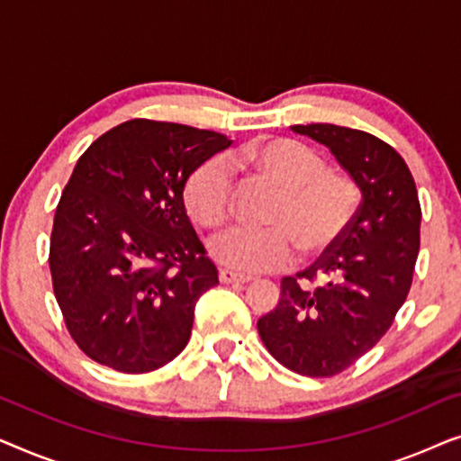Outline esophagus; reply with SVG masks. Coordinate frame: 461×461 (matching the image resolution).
Wrapping results in <instances>:
<instances>
[{
	"label": "esophagus",
	"instance_id": "1",
	"mask_svg": "<svg viewBox=\"0 0 461 461\" xmlns=\"http://www.w3.org/2000/svg\"><path fill=\"white\" fill-rule=\"evenodd\" d=\"M220 283H226V285H229V283H249L251 281V276H245V275H239V273H235V270H229V268H222L220 270Z\"/></svg>",
	"mask_w": 461,
	"mask_h": 461
}]
</instances>
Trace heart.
<instances>
[{
    "instance_id": "heart-1",
    "label": "heart",
    "mask_w": 461,
    "mask_h": 461,
    "mask_svg": "<svg viewBox=\"0 0 461 461\" xmlns=\"http://www.w3.org/2000/svg\"><path fill=\"white\" fill-rule=\"evenodd\" d=\"M237 159L279 186L267 212V229H230L212 239L210 254L239 273H270L287 267L298 249L317 260L336 249L355 218L361 193L350 176L325 167L311 147L292 138H264ZM235 178L222 155L207 157L188 174L185 205L194 222L218 229L232 213Z\"/></svg>"
}]
</instances>
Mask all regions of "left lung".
I'll return each instance as SVG.
<instances>
[{
	"label": "left lung",
	"instance_id": "8db88e82",
	"mask_svg": "<svg viewBox=\"0 0 461 461\" xmlns=\"http://www.w3.org/2000/svg\"><path fill=\"white\" fill-rule=\"evenodd\" d=\"M292 130L331 150L361 188V205L336 249L283 276L279 304L258 333L283 367L331 377L380 342L407 300L421 210L405 159L380 138L331 123Z\"/></svg>",
	"mask_w": 461,
	"mask_h": 461
}]
</instances>
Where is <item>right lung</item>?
<instances>
[{
    "label": "right lung",
    "instance_id": "1",
    "mask_svg": "<svg viewBox=\"0 0 461 461\" xmlns=\"http://www.w3.org/2000/svg\"><path fill=\"white\" fill-rule=\"evenodd\" d=\"M226 147L218 131L131 119L79 157L56 207L50 273L67 330L92 361L149 374L185 350L218 270L182 193L194 166Z\"/></svg>",
    "mask_w": 461,
    "mask_h": 461
}]
</instances>
